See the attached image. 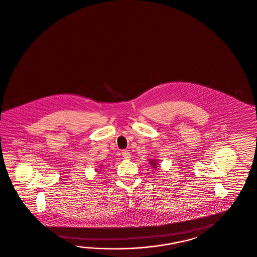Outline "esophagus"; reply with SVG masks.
Wrapping results in <instances>:
<instances>
[{"mask_svg":"<svg viewBox=\"0 0 257 257\" xmlns=\"http://www.w3.org/2000/svg\"><path fill=\"white\" fill-rule=\"evenodd\" d=\"M121 154H122V157H123L124 159L127 160L131 158V154H130V153H129L128 151H122Z\"/></svg>","mask_w":257,"mask_h":257,"instance_id":"1","label":"esophagus"}]
</instances>
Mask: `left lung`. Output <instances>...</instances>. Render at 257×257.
Instances as JSON below:
<instances>
[{
    "label": "left lung",
    "mask_w": 257,
    "mask_h": 257,
    "mask_svg": "<svg viewBox=\"0 0 257 257\" xmlns=\"http://www.w3.org/2000/svg\"><path fill=\"white\" fill-rule=\"evenodd\" d=\"M157 161H158L157 159H150V162H149V163L151 164V166H152V167H158V163H157Z\"/></svg>",
    "instance_id": "1"
}]
</instances>
